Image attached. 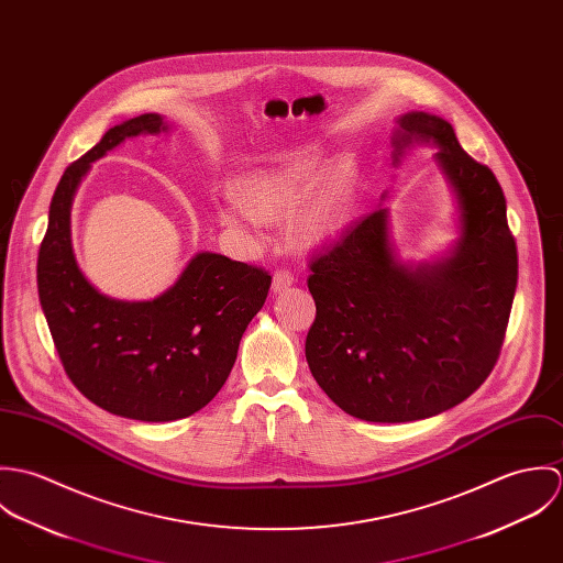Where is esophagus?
Masks as SVG:
<instances>
[{"label":"esophagus","mask_w":563,"mask_h":563,"mask_svg":"<svg viewBox=\"0 0 563 563\" xmlns=\"http://www.w3.org/2000/svg\"><path fill=\"white\" fill-rule=\"evenodd\" d=\"M295 284V275L292 273H288V271H277L275 275H273V292L277 295V292H284L286 288H290Z\"/></svg>","instance_id":"34e87169"}]
</instances>
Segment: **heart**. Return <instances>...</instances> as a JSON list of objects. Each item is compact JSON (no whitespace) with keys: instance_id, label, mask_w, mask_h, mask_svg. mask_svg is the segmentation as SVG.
Returning a JSON list of instances; mask_svg holds the SVG:
<instances>
[{"instance_id":"1","label":"heart","mask_w":563,"mask_h":563,"mask_svg":"<svg viewBox=\"0 0 563 563\" xmlns=\"http://www.w3.org/2000/svg\"><path fill=\"white\" fill-rule=\"evenodd\" d=\"M324 173L317 150H303L275 168L239 179L236 195L228 197L217 217L223 228L249 241H262L271 221L290 217L295 239L308 246L333 241L351 219V190L340 173Z\"/></svg>"}]
</instances>
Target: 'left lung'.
<instances>
[{
    "instance_id": "8db88e82",
    "label": "left lung",
    "mask_w": 563,
    "mask_h": 563,
    "mask_svg": "<svg viewBox=\"0 0 563 563\" xmlns=\"http://www.w3.org/2000/svg\"><path fill=\"white\" fill-rule=\"evenodd\" d=\"M395 164L416 143L433 156L460 208V239L438 262L402 264L388 208L349 225L310 257L317 319L306 360L324 395L371 422H409L466 401L492 373L518 284L516 241L494 173L473 161L449 121L407 112Z\"/></svg>"
}]
</instances>
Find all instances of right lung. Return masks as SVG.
I'll return each instance as SVG.
<instances>
[{
	"mask_svg": "<svg viewBox=\"0 0 563 563\" xmlns=\"http://www.w3.org/2000/svg\"><path fill=\"white\" fill-rule=\"evenodd\" d=\"M166 130L161 114L123 121L65 170L36 264L41 308L74 386L101 409L145 422L186 418L217 397L271 288L266 271L210 251L154 301L110 299L84 277L71 246L81 177L123 141Z\"/></svg>",
	"mask_w": 563,
	"mask_h": 563,
	"instance_id": "add662e5",
	"label": "right lung"
}]
</instances>
